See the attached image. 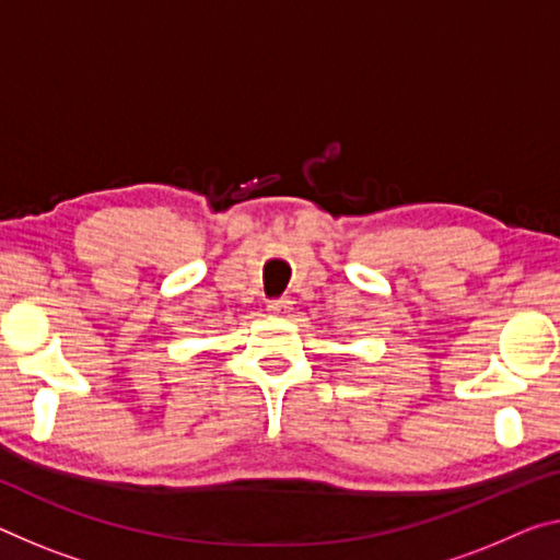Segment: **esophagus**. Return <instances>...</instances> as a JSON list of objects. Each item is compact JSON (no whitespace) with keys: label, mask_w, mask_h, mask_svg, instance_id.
<instances>
[{"label":"esophagus","mask_w":560,"mask_h":560,"mask_svg":"<svg viewBox=\"0 0 560 560\" xmlns=\"http://www.w3.org/2000/svg\"><path fill=\"white\" fill-rule=\"evenodd\" d=\"M289 312H291V301L289 299H277V301H271V304H269L271 316H289Z\"/></svg>","instance_id":"1"}]
</instances>
